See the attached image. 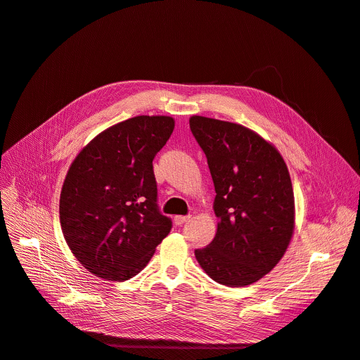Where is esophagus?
Wrapping results in <instances>:
<instances>
[{
	"label": "esophagus",
	"mask_w": 360,
	"mask_h": 360,
	"mask_svg": "<svg viewBox=\"0 0 360 360\" xmlns=\"http://www.w3.org/2000/svg\"><path fill=\"white\" fill-rule=\"evenodd\" d=\"M188 220H190V216H175V219H174V221H175L176 226H182V224H185Z\"/></svg>",
	"instance_id": "esophagus-1"
}]
</instances>
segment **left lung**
I'll return each mask as SVG.
<instances>
[{
    "instance_id": "obj_1",
    "label": "left lung",
    "mask_w": 360,
    "mask_h": 360,
    "mask_svg": "<svg viewBox=\"0 0 360 360\" xmlns=\"http://www.w3.org/2000/svg\"><path fill=\"white\" fill-rule=\"evenodd\" d=\"M190 128L209 163L219 221L195 258L220 285H251L274 269L293 235L288 166L276 147L239 124L195 115Z\"/></svg>"
}]
</instances>
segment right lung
<instances>
[{
  "instance_id": "obj_1",
  "label": "right lung",
  "mask_w": 360,
  "mask_h": 360,
  "mask_svg": "<svg viewBox=\"0 0 360 360\" xmlns=\"http://www.w3.org/2000/svg\"><path fill=\"white\" fill-rule=\"evenodd\" d=\"M170 117H134L94 137L71 163L60 198L64 238L91 274L137 276L172 229L158 205L153 159L172 134Z\"/></svg>"
}]
</instances>
